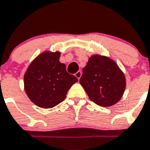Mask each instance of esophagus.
Segmentation results:
<instances>
[{
    "mask_svg": "<svg viewBox=\"0 0 150 150\" xmlns=\"http://www.w3.org/2000/svg\"><path fill=\"white\" fill-rule=\"evenodd\" d=\"M75 77L77 78L78 79H80V78H81V71H78L77 72L75 73Z\"/></svg>",
    "mask_w": 150,
    "mask_h": 150,
    "instance_id": "obj_1",
    "label": "esophagus"
}]
</instances>
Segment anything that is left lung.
Masks as SVG:
<instances>
[{"instance_id": "1", "label": "left lung", "mask_w": 150, "mask_h": 150, "mask_svg": "<svg viewBox=\"0 0 150 150\" xmlns=\"http://www.w3.org/2000/svg\"><path fill=\"white\" fill-rule=\"evenodd\" d=\"M80 84L91 100L101 107L118 102L126 87L125 76L115 62L105 56H92L83 69Z\"/></svg>"}]
</instances>
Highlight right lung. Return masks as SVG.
I'll return each mask as SVG.
<instances>
[{
	"label": "right lung",
	"mask_w": 150,
	"mask_h": 150,
	"mask_svg": "<svg viewBox=\"0 0 150 150\" xmlns=\"http://www.w3.org/2000/svg\"><path fill=\"white\" fill-rule=\"evenodd\" d=\"M60 52H43L26 70L24 88L29 98L36 105L51 108L65 100L68 91L78 79L70 75L59 62Z\"/></svg>",
	"instance_id": "1"
}]
</instances>
